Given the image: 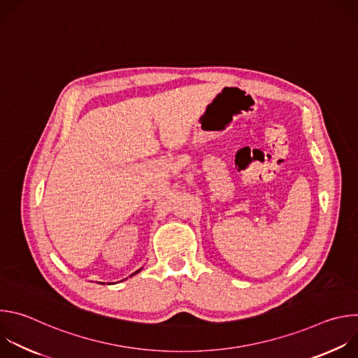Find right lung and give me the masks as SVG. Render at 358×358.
I'll use <instances>...</instances> for the list:
<instances>
[{
	"mask_svg": "<svg viewBox=\"0 0 358 358\" xmlns=\"http://www.w3.org/2000/svg\"><path fill=\"white\" fill-rule=\"evenodd\" d=\"M141 269H143V268H140V269H138V271H136V272H134V273H133V275H136V273H138V272H140V271H141ZM133 275H131V276H133Z\"/></svg>",
	"mask_w": 358,
	"mask_h": 358,
	"instance_id": "right-lung-1",
	"label": "right lung"
}]
</instances>
